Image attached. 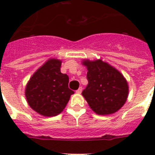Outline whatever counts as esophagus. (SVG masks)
Listing matches in <instances>:
<instances>
[{"mask_svg":"<svg viewBox=\"0 0 155 155\" xmlns=\"http://www.w3.org/2000/svg\"><path fill=\"white\" fill-rule=\"evenodd\" d=\"M82 90H83L82 87H80V88H79V89L76 90V93H78V94H80V93L82 92Z\"/></svg>","mask_w":155,"mask_h":155,"instance_id":"1","label":"esophagus"}]
</instances>
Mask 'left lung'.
Returning a JSON list of instances; mask_svg holds the SVG:
<instances>
[{
  "mask_svg": "<svg viewBox=\"0 0 155 155\" xmlns=\"http://www.w3.org/2000/svg\"><path fill=\"white\" fill-rule=\"evenodd\" d=\"M83 64L87 68L88 84L82 95L90 108L99 115H108L119 110L129 93L123 75L101 59L84 60Z\"/></svg>",
  "mask_w": 155,
  "mask_h": 155,
  "instance_id": "8db88e82",
  "label": "left lung"
}]
</instances>
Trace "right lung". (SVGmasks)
Segmentation results:
<instances>
[{
    "label": "right lung",
    "mask_w": 155,
    "mask_h": 155,
    "mask_svg": "<svg viewBox=\"0 0 155 155\" xmlns=\"http://www.w3.org/2000/svg\"><path fill=\"white\" fill-rule=\"evenodd\" d=\"M61 62L51 58L32 75L25 87L30 108L45 117L59 114L74 92L68 87L69 78L60 71Z\"/></svg>",
    "instance_id": "obj_1"
}]
</instances>
